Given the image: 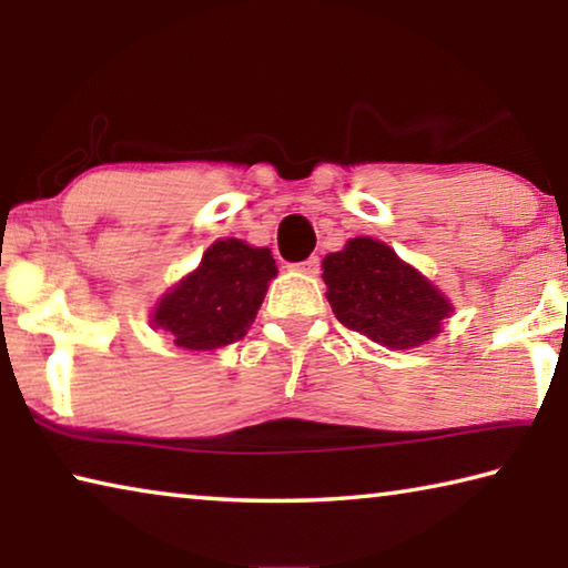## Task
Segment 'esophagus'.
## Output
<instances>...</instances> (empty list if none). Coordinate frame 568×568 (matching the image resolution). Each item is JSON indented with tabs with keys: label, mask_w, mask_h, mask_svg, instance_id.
Listing matches in <instances>:
<instances>
[{
	"label": "esophagus",
	"mask_w": 568,
	"mask_h": 568,
	"mask_svg": "<svg viewBox=\"0 0 568 568\" xmlns=\"http://www.w3.org/2000/svg\"><path fill=\"white\" fill-rule=\"evenodd\" d=\"M293 271H301V273H305V275H318V271H321V257H318V255H311V257H307V261L295 263Z\"/></svg>",
	"instance_id": "34e87169"
}]
</instances>
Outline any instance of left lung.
Segmentation results:
<instances>
[{
    "label": "left lung",
    "instance_id": "left-lung-1",
    "mask_svg": "<svg viewBox=\"0 0 568 568\" xmlns=\"http://www.w3.org/2000/svg\"><path fill=\"white\" fill-rule=\"evenodd\" d=\"M323 281L335 318L393 351L436 338L454 313L438 287L373 237H353L341 253L325 255Z\"/></svg>",
    "mask_w": 568,
    "mask_h": 568
}]
</instances>
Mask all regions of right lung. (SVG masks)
<instances>
[{
  "label": "right lung",
  "instance_id": "right-lung-1",
  "mask_svg": "<svg viewBox=\"0 0 568 568\" xmlns=\"http://www.w3.org/2000/svg\"><path fill=\"white\" fill-rule=\"evenodd\" d=\"M277 273L267 247L227 237L205 250L197 271L160 297L152 325L185 351H215L243 338L255 321L267 283Z\"/></svg>",
  "mask_w": 568,
  "mask_h": 568
}]
</instances>
